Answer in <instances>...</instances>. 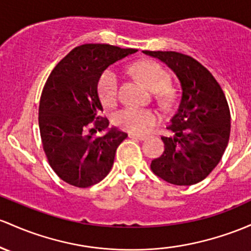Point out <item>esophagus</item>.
<instances>
[{
    "label": "esophagus",
    "instance_id": "34e87169",
    "mask_svg": "<svg viewBox=\"0 0 251 251\" xmlns=\"http://www.w3.org/2000/svg\"><path fill=\"white\" fill-rule=\"evenodd\" d=\"M128 137H130V138H136V139H140V140H144L148 138L147 134L136 133V132H130V133H128Z\"/></svg>",
    "mask_w": 251,
    "mask_h": 251
}]
</instances>
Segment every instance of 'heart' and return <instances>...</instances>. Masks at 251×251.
<instances>
[{"label":"heart","mask_w":251,"mask_h":251,"mask_svg":"<svg viewBox=\"0 0 251 251\" xmlns=\"http://www.w3.org/2000/svg\"><path fill=\"white\" fill-rule=\"evenodd\" d=\"M132 73L151 92H157V99L163 106H168L174 99L175 92L168 87L169 81L167 71L158 63L152 60H142L132 67ZM119 77L112 69H107L101 74L98 82V93L103 106L115 107L118 103ZM158 120L155 112L143 108H126L117 117V124L120 127L134 132H144L152 127Z\"/></svg>","instance_id":"1"}]
</instances>
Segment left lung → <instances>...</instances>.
Wrapping results in <instances>:
<instances>
[{"label":"left lung","instance_id":"obj_1","mask_svg":"<svg viewBox=\"0 0 251 251\" xmlns=\"http://www.w3.org/2000/svg\"><path fill=\"white\" fill-rule=\"evenodd\" d=\"M172 69L182 89L177 112L162 137L164 151L151 162L158 177L176 186H191L217 167L230 138L231 115L224 92L197 59L174 51H143Z\"/></svg>","mask_w":251,"mask_h":251}]
</instances>
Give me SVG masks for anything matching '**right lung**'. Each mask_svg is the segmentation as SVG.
<instances>
[{
	"mask_svg": "<svg viewBox=\"0 0 251 251\" xmlns=\"http://www.w3.org/2000/svg\"><path fill=\"white\" fill-rule=\"evenodd\" d=\"M137 52L108 44H85L50 74L39 103L43 149L53 172L71 186L87 188L111 172L115 151L127 133L111 128L98 82L109 65Z\"/></svg>",
	"mask_w": 251,
	"mask_h": 251,
	"instance_id": "obj_1",
	"label": "right lung"
}]
</instances>
